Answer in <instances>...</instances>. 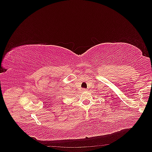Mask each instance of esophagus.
<instances>
[{
	"instance_id": "esophagus-1",
	"label": "esophagus",
	"mask_w": 152,
	"mask_h": 152,
	"mask_svg": "<svg viewBox=\"0 0 152 152\" xmlns=\"http://www.w3.org/2000/svg\"><path fill=\"white\" fill-rule=\"evenodd\" d=\"M87 91V90H86V89H82V91H83V92H84V91Z\"/></svg>"
}]
</instances>
